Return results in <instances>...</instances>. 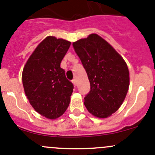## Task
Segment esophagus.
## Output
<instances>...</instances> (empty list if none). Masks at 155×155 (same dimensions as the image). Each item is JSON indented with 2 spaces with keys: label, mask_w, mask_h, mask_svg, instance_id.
I'll return each mask as SVG.
<instances>
[{
  "label": "esophagus",
  "mask_w": 155,
  "mask_h": 155,
  "mask_svg": "<svg viewBox=\"0 0 155 155\" xmlns=\"http://www.w3.org/2000/svg\"><path fill=\"white\" fill-rule=\"evenodd\" d=\"M72 82H73V85H77V82H76V79H73V80H72Z\"/></svg>",
  "instance_id": "34e87169"
}]
</instances>
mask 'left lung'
Here are the masks:
<instances>
[{"instance_id": "1", "label": "left lung", "mask_w": 155, "mask_h": 155, "mask_svg": "<svg viewBox=\"0 0 155 155\" xmlns=\"http://www.w3.org/2000/svg\"><path fill=\"white\" fill-rule=\"evenodd\" d=\"M86 71L90 91L85 95L87 111L104 118L116 112L129 88V70L121 55L96 34L73 43Z\"/></svg>"}]
</instances>
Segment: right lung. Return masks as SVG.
<instances>
[{"label":"right lung","instance_id":"obj_1","mask_svg":"<svg viewBox=\"0 0 155 155\" xmlns=\"http://www.w3.org/2000/svg\"><path fill=\"white\" fill-rule=\"evenodd\" d=\"M70 44L63 39L47 37L36 48L23 69L22 83L30 104L49 119L64 113L73 93V83L61 68Z\"/></svg>","mask_w":155,"mask_h":155}]
</instances>
